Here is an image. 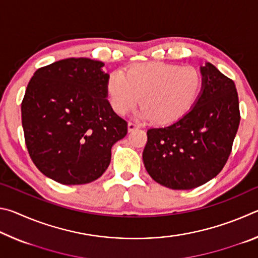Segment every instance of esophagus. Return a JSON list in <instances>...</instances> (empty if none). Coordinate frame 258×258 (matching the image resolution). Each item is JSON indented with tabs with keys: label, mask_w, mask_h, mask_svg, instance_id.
<instances>
[{
	"label": "esophagus",
	"mask_w": 258,
	"mask_h": 258,
	"mask_svg": "<svg viewBox=\"0 0 258 258\" xmlns=\"http://www.w3.org/2000/svg\"><path fill=\"white\" fill-rule=\"evenodd\" d=\"M140 128V125L137 123H133V121H130L128 123V132H133L134 130Z\"/></svg>",
	"instance_id": "esophagus-1"
}]
</instances>
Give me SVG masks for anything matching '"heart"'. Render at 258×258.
<instances>
[{
    "instance_id": "b5f03b06",
    "label": "heart",
    "mask_w": 258,
    "mask_h": 258,
    "mask_svg": "<svg viewBox=\"0 0 258 258\" xmlns=\"http://www.w3.org/2000/svg\"><path fill=\"white\" fill-rule=\"evenodd\" d=\"M203 76L195 67L166 62L135 64L126 75L113 73L108 78L110 106L118 115H126L140 103V115L157 123H172L189 112L199 97Z\"/></svg>"
}]
</instances>
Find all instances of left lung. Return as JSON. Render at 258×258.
Returning a JSON list of instances; mask_svg holds the SVG:
<instances>
[{"mask_svg":"<svg viewBox=\"0 0 258 258\" xmlns=\"http://www.w3.org/2000/svg\"><path fill=\"white\" fill-rule=\"evenodd\" d=\"M202 92L191 110L165 127L149 128L142 158L154 180L174 190L211 181L224 167L240 123L234 82L207 62Z\"/></svg>","mask_w":258,"mask_h":258,"instance_id":"1","label":"left lung"}]
</instances>
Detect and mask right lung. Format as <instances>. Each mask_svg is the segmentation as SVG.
<instances>
[{"label":"right lung","instance_id":"obj_1","mask_svg":"<svg viewBox=\"0 0 258 258\" xmlns=\"http://www.w3.org/2000/svg\"><path fill=\"white\" fill-rule=\"evenodd\" d=\"M104 63L68 58L38 68L29 81L21 121L35 166L66 185L86 184L106 172L111 147L127 123L107 100Z\"/></svg>","mask_w":258,"mask_h":258}]
</instances>
